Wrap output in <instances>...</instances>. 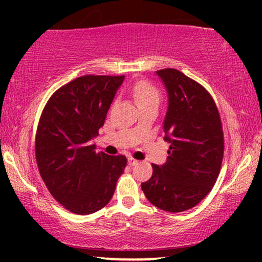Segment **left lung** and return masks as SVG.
<instances>
[{"label": "left lung", "instance_id": "obj_1", "mask_svg": "<svg viewBox=\"0 0 262 262\" xmlns=\"http://www.w3.org/2000/svg\"><path fill=\"white\" fill-rule=\"evenodd\" d=\"M123 81V76L78 77L51 96L39 120V173L53 198L76 214L106 206L126 166V157L103 152L93 142Z\"/></svg>", "mask_w": 262, "mask_h": 262}]
</instances>
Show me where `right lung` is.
Segmentation results:
<instances>
[{"instance_id": "1", "label": "right lung", "mask_w": 262, "mask_h": 262, "mask_svg": "<svg viewBox=\"0 0 262 262\" xmlns=\"http://www.w3.org/2000/svg\"><path fill=\"white\" fill-rule=\"evenodd\" d=\"M169 92L163 121L169 143L163 164L141 185L146 199L168 212H182L202 202L220 174L224 137L217 107L209 93L177 70L157 71Z\"/></svg>"}]
</instances>
